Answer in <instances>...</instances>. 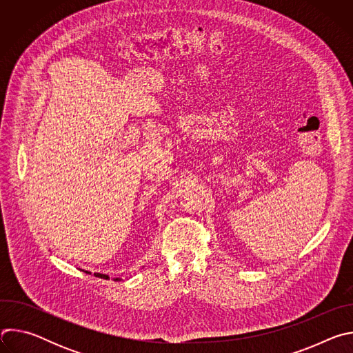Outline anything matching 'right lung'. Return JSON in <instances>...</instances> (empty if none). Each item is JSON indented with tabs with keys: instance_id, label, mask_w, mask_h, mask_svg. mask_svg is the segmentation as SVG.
<instances>
[{
	"instance_id": "right-lung-1",
	"label": "right lung",
	"mask_w": 353,
	"mask_h": 353,
	"mask_svg": "<svg viewBox=\"0 0 353 353\" xmlns=\"http://www.w3.org/2000/svg\"><path fill=\"white\" fill-rule=\"evenodd\" d=\"M86 274H90V272H88V271H85ZM94 276H97V278H103V279H109V275H105V274H94ZM116 281H120V278H116Z\"/></svg>"
}]
</instances>
